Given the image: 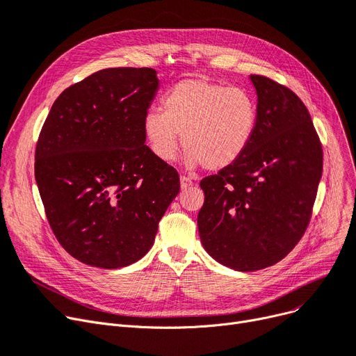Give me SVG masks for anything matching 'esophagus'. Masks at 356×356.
I'll use <instances>...</instances> for the list:
<instances>
[{"label": "esophagus", "mask_w": 356, "mask_h": 356, "mask_svg": "<svg viewBox=\"0 0 356 356\" xmlns=\"http://www.w3.org/2000/svg\"><path fill=\"white\" fill-rule=\"evenodd\" d=\"M192 185H193L192 179H189V177H186V176H180V186H181V189H188V188H191Z\"/></svg>", "instance_id": "esophagus-1"}]
</instances>
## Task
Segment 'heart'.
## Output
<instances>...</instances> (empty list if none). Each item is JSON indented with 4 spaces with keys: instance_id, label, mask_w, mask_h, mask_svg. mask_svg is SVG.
<instances>
[{
    "instance_id": "1",
    "label": "heart",
    "mask_w": 356,
    "mask_h": 356,
    "mask_svg": "<svg viewBox=\"0 0 356 356\" xmlns=\"http://www.w3.org/2000/svg\"><path fill=\"white\" fill-rule=\"evenodd\" d=\"M258 108L243 89L207 79H183L163 98V113L143 115V135L163 161L175 160L180 136L188 164L217 171L236 163L255 134Z\"/></svg>"
}]
</instances>
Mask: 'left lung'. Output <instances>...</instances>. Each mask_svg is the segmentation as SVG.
<instances>
[{"label":"left lung","mask_w":356,"mask_h":356,"mask_svg":"<svg viewBox=\"0 0 356 356\" xmlns=\"http://www.w3.org/2000/svg\"><path fill=\"white\" fill-rule=\"evenodd\" d=\"M258 120L238 161L201 180L202 246L236 271L270 267L305 233L323 173V149L311 115L296 94L259 74Z\"/></svg>","instance_id":"obj_1"}]
</instances>
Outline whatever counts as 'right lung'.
Segmentation results:
<instances>
[{
    "mask_svg": "<svg viewBox=\"0 0 356 356\" xmlns=\"http://www.w3.org/2000/svg\"><path fill=\"white\" fill-rule=\"evenodd\" d=\"M160 81L149 67L104 69L61 92L42 126L35 179L49 226L73 258L122 268L147 254L179 191L145 145Z\"/></svg>",
    "mask_w": 356,
    "mask_h": 356,
    "instance_id": "1",
    "label": "right lung"
}]
</instances>
